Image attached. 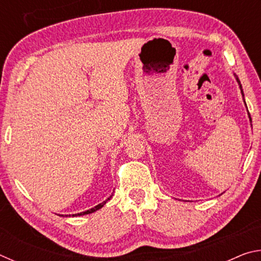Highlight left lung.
I'll return each mask as SVG.
<instances>
[{
  "instance_id": "left-lung-1",
  "label": "left lung",
  "mask_w": 261,
  "mask_h": 261,
  "mask_svg": "<svg viewBox=\"0 0 261 261\" xmlns=\"http://www.w3.org/2000/svg\"><path fill=\"white\" fill-rule=\"evenodd\" d=\"M233 76L236 77V81H237V83H238V85H240V88H241V92H242V95H243V98H244V93H243V88H242V85H241V82H240V79H238V77L236 76L235 73H233ZM245 102V101H244ZM245 106H246V103H245ZM249 118H250V122H252V120H251V115H250V113H249Z\"/></svg>"
}]
</instances>
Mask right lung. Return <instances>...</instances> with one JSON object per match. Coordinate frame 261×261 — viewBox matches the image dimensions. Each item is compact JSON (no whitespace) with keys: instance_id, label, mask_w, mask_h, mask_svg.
Returning a JSON list of instances; mask_svg holds the SVG:
<instances>
[{"instance_id":"add662e5","label":"right lung","mask_w":261,"mask_h":261,"mask_svg":"<svg viewBox=\"0 0 261 261\" xmlns=\"http://www.w3.org/2000/svg\"><path fill=\"white\" fill-rule=\"evenodd\" d=\"M112 197H113V194L108 198V199H106L103 202H101V204L96 205L95 207H93V208H91V210H88V211H85V212H82V213H78V214H72V216H79V215H85V214H91V213H93V212L100 210L101 207H103L106 202H107L108 200H110V198H112ZM69 216H70V215H69Z\"/></svg>"}]
</instances>
